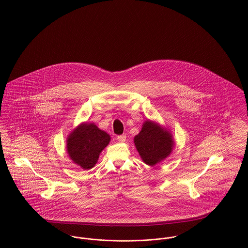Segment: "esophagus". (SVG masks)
<instances>
[{
	"label": "esophagus",
	"instance_id": "obj_1",
	"mask_svg": "<svg viewBox=\"0 0 248 248\" xmlns=\"http://www.w3.org/2000/svg\"><path fill=\"white\" fill-rule=\"evenodd\" d=\"M117 140H118L119 142L126 141V136H125V135H120V136H117Z\"/></svg>",
	"mask_w": 248,
	"mask_h": 248
}]
</instances>
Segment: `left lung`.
Returning a JSON list of instances; mask_svg holds the SVG:
<instances>
[{
	"mask_svg": "<svg viewBox=\"0 0 248 248\" xmlns=\"http://www.w3.org/2000/svg\"><path fill=\"white\" fill-rule=\"evenodd\" d=\"M134 140L142 160L150 166L165 159L174 148V140L170 132L151 120L143 123L140 133Z\"/></svg>",
	"mask_w": 248,
	"mask_h": 248,
	"instance_id": "obj_1",
	"label": "left lung"
}]
</instances>
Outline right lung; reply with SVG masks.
Masks as SVG:
<instances>
[{"label": "right lung", "mask_w": 248, "mask_h": 248, "mask_svg": "<svg viewBox=\"0 0 248 248\" xmlns=\"http://www.w3.org/2000/svg\"><path fill=\"white\" fill-rule=\"evenodd\" d=\"M109 141V136L96 125L82 123L69 136L67 152L74 163L84 170H90L96 164L100 153Z\"/></svg>", "instance_id": "add662e5"}]
</instances>
